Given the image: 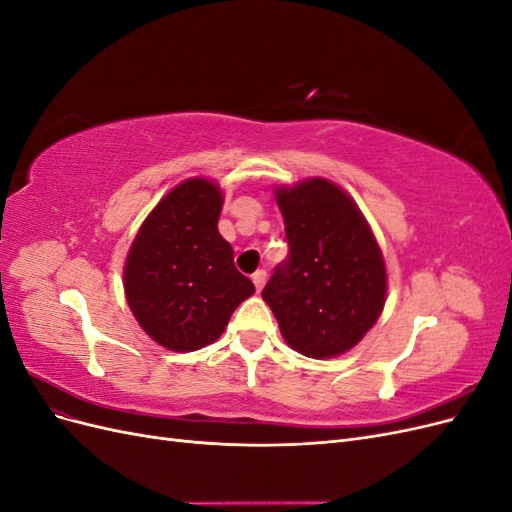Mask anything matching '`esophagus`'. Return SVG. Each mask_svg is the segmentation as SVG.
Listing matches in <instances>:
<instances>
[{
	"mask_svg": "<svg viewBox=\"0 0 512 512\" xmlns=\"http://www.w3.org/2000/svg\"><path fill=\"white\" fill-rule=\"evenodd\" d=\"M252 282H254V286H256V290H262V286H265V282H267V271H256L254 275H252Z\"/></svg>",
	"mask_w": 512,
	"mask_h": 512,
	"instance_id": "esophagus-1",
	"label": "esophagus"
}]
</instances>
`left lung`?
Instances as JSON below:
<instances>
[{"instance_id": "obj_1", "label": "left lung", "mask_w": 512, "mask_h": 512, "mask_svg": "<svg viewBox=\"0 0 512 512\" xmlns=\"http://www.w3.org/2000/svg\"><path fill=\"white\" fill-rule=\"evenodd\" d=\"M290 258L262 299L286 344L309 359H331L361 342L386 301L380 245L352 196L324 177L275 185Z\"/></svg>"}]
</instances>
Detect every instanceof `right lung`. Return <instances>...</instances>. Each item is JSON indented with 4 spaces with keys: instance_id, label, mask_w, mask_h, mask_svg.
Listing matches in <instances>:
<instances>
[{
    "instance_id": "1",
    "label": "right lung",
    "mask_w": 512,
    "mask_h": 512,
    "mask_svg": "<svg viewBox=\"0 0 512 512\" xmlns=\"http://www.w3.org/2000/svg\"><path fill=\"white\" fill-rule=\"evenodd\" d=\"M222 205L213 179H185L151 209L128 250L123 290L130 312L166 350L213 344L256 290L218 230Z\"/></svg>"
}]
</instances>
